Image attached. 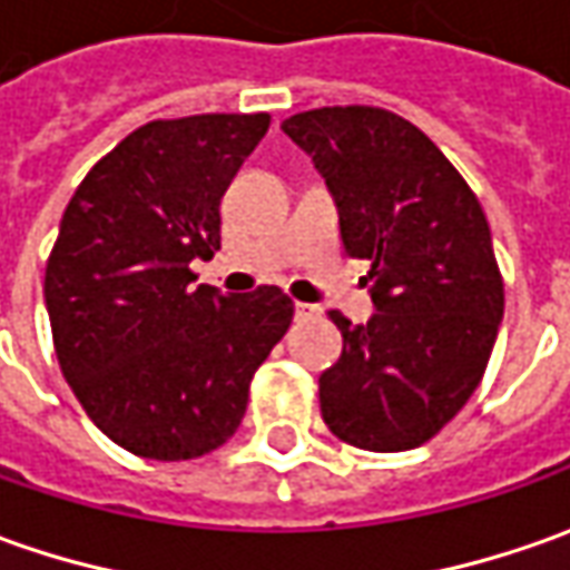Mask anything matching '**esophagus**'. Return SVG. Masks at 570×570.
I'll use <instances>...</instances> for the list:
<instances>
[{
    "label": "esophagus",
    "mask_w": 570,
    "mask_h": 570,
    "mask_svg": "<svg viewBox=\"0 0 570 570\" xmlns=\"http://www.w3.org/2000/svg\"><path fill=\"white\" fill-rule=\"evenodd\" d=\"M322 308L318 305H308V303H296V318H315Z\"/></svg>",
    "instance_id": "34e87169"
}]
</instances>
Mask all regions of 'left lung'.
I'll list each match as a JSON object with an SVG mask.
<instances>
[{
  "instance_id": "left-lung-1",
  "label": "left lung",
  "mask_w": 570,
  "mask_h": 570,
  "mask_svg": "<svg viewBox=\"0 0 570 570\" xmlns=\"http://www.w3.org/2000/svg\"><path fill=\"white\" fill-rule=\"evenodd\" d=\"M312 157L365 258L379 312L344 334L318 379L327 429L363 451L435 439L480 387L504 315V284L473 188L413 122L382 107H322L281 126Z\"/></svg>"
}]
</instances>
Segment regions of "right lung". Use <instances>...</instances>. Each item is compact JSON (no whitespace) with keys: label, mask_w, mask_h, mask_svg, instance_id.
<instances>
[{"label":"right lung","mask_w":570,"mask_h":570,"mask_svg":"<svg viewBox=\"0 0 570 570\" xmlns=\"http://www.w3.org/2000/svg\"><path fill=\"white\" fill-rule=\"evenodd\" d=\"M267 112L154 119L75 188L43 296L56 360L109 442L148 461L217 451L248 384L293 322L281 286H195L220 248V198L265 138Z\"/></svg>","instance_id":"obj_1"}]
</instances>
